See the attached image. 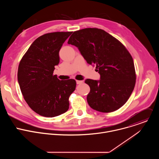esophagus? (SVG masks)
<instances>
[{
  "label": "esophagus",
  "mask_w": 159,
  "mask_h": 159,
  "mask_svg": "<svg viewBox=\"0 0 159 159\" xmlns=\"http://www.w3.org/2000/svg\"><path fill=\"white\" fill-rule=\"evenodd\" d=\"M76 83L77 84H81L83 83V80H77Z\"/></svg>",
  "instance_id": "34e87169"
}]
</instances>
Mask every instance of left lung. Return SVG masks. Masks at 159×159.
<instances>
[{
  "label": "left lung",
  "mask_w": 159,
  "mask_h": 159,
  "mask_svg": "<svg viewBox=\"0 0 159 159\" xmlns=\"http://www.w3.org/2000/svg\"><path fill=\"white\" fill-rule=\"evenodd\" d=\"M68 44L78 48L90 65H96L100 80L86 79L90 87L87 100L90 107L102 112L123 106L134 87L136 74L133 58L115 37L98 28H85L70 37Z\"/></svg>",
  "instance_id": "1"
}]
</instances>
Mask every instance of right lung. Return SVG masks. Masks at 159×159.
Returning a JSON list of instances; mask_svg holds the SVG:
<instances>
[{"mask_svg": "<svg viewBox=\"0 0 159 159\" xmlns=\"http://www.w3.org/2000/svg\"><path fill=\"white\" fill-rule=\"evenodd\" d=\"M72 33L55 32L39 36L19 63L17 80L22 96L41 116H57L69 108V99L75 89L76 82L60 80L53 71L60 62V50Z\"/></svg>", "mask_w": 159, "mask_h": 159, "instance_id": "1", "label": "right lung"}]
</instances>
